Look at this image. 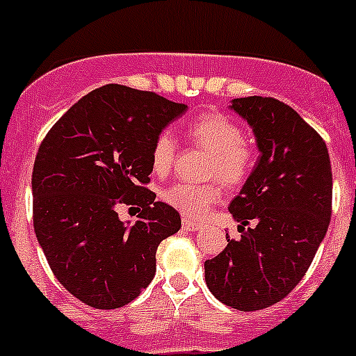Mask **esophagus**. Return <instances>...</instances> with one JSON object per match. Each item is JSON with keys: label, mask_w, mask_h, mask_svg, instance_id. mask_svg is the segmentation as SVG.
<instances>
[{"label": "esophagus", "mask_w": 356, "mask_h": 356, "mask_svg": "<svg viewBox=\"0 0 356 356\" xmlns=\"http://www.w3.org/2000/svg\"><path fill=\"white\" fill-rule=\"evenodd\" d=\"M184 228L188 229V232H197L201 229L200 222H194V221H188V219H184Z\"/></svg>", "instance_id": "obj_1"}]
</instances>
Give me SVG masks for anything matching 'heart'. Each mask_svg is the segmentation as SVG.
<instances>
[{"instance_id": "heart-1", "label": "heart", "mask_w": 356, "mask_h": 356, "mask_svg": "<svg viewBox=\"0 0 356 356\" xmlns=\"http://www.w3.org/2000/svg\"><path fill=\"white\" fill-rule=\"evenodd\" d=\"M185 135L212 155L209 176L217 178L228 187L241 185L253 168L254 153L251 144L242 137V130L234 119L221 112H209L187 122ZM176 139L169 131H162L151 147V168L156 175L171 171L176 159ZM221 197V187L216 184L193 185L178 181L163 188L162 200L191 219H201Z\"/></svg>"}]
</instances>
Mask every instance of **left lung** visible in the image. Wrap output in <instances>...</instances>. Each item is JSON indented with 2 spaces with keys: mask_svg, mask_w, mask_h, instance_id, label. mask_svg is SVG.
<instances>
[{
  "mask_svg": "<svg viewBox=\"0 0 356 356\" xmlns=\"http://www.w3.org/2000/svg\"><path fill=\"white\" fill-rule=\"evenodd\" d=\"M229 110L260 156L228 207L241 238L207 260L205 280L221 303L251 312L284 300L312 264L332 217V163L321 135L275 97H237Z\"/></svg>",
  "mask_w": 356,
  "mask_h": 356,
  "instance_id": "left-lung-1",
  "label": "left lung"
}]
</instances>
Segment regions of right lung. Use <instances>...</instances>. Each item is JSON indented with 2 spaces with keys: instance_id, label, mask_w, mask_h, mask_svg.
Returning a JSON list of instances; mask_svg holds the SVG:
<instances>
[{
  "instance_id": "add662e5",
  "label": "right lung",
  "mask_w": 356,
  "mask_h": 356,
  "mask_svg": "<svg viewBox=\"0 0 356 356\" xmlns=\"http://www.w3.org/2000/svg\"><path fill=\"white\" fill-rule=\"evenodd\" d=\"M187 112L124 85H103L62 115L33 163V228L56 280L85 305L124 307L149 285L156 248L181 228L180 213L144 185L151 147ZM121 202L143 207L140 221L117 216Z\"/></svg>"
}]
</instances>
